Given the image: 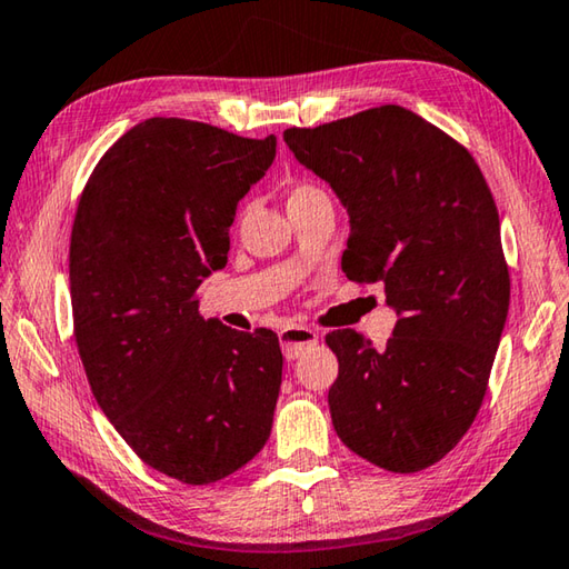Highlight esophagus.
I'll return each instance as SVG.
<instances>
[{"mask_svg": "<svg viewBox=\"0 0 569 569\" xmlns=\"http://www.w3.org/2000/svg\"><path fill=\"white\" fill-rule=\"evenodd\" d=\"M319 345V333L311 327H288L281 331V347L286 359H299L303 351Z\"/></svg>", "mask_w": 569, "mask_h": 569, "instance_id": "1", "label": "esophagus"}]
</instances>
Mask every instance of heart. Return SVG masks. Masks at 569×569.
I'll use <instances>...</instances> for the list:
<instances>
[{"instance_id": "b5f03b06", "label": "heart", "mask_w": 569, "mask_h": 569, "mask_svg": "<svg viewBox=\"0 0 569 569\" xmlns=\"http://www.w3.org/2000/svg\"><path fill=\"white\" fill-rule=\"evenodd\" d=\"M317 192H321V189H317L313 184H299V187L291 189V197H288V202L301 200V197H309V194H317Z\"/></svg>"}]
</instances>
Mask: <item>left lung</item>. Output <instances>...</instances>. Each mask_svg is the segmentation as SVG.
Segmentation results:
<instances>
[{
  "label": "left lung",
  "instance_id": "1",
  "mask_svg": "<svg viewBox=\"0 0 569 569\" xmlns=\"http://www.w3.org/2000/svg\"><path fill=\"white\" fill-rule=\"evenodd\" d=\"M349 214L341 270L385 283L398 313L385 349L355 329L327 337L337 436L369 463H438L479 412L509 313L499 212L473 157L402 106L283 131Z\"/></svg>",
  "mask_w": 569,
  "mask_h": 569
}]
</instances>
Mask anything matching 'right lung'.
<instances>
[{
  "label": "right lung",
  "instance_id": "1",
  "mask_svg": "<svg viewBox=\"0 0 569 569\" xmlns=\"http://www.w3.org/2000/svg\"><path fill=\"white\" fill-rule=\"evenodd\" d=\"M273 159L276 137L147 119L106 151L78 202L70 301L90 390L133 453L182 483L236 473L273 426L278 337L202 319L197 301Z\"/></svg>",
  "mask_w": 569,
  "mask_h": 569
}]
</instances>
